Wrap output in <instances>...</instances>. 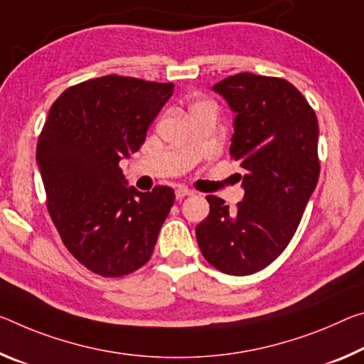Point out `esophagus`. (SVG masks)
Returning a JSON list of instances; mask_svg holds the SVG:
<instances>
[{"mask_svg":"<svg viewBox=\"0 0 364 364\" xmlns=\"http://www.w3.org/2000/svg\"><path fill=\"white\" fill-rule=\"evenodd\" d=\"M175 194H176V199H183V198H186V196H191L193 191H189V189H186V188H180V189H176Z\"/></svg>","mask_w":364,"mask_h":364,"instance_id":"esophagus-1","label":"esophagus"}]
</instances>
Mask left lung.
I'll use <instances>...</instances> for the list:
<instances>
[{"label":"left lung","mask_w":364,"mask_h":364,"mask_svg":"<svg viewBox=\"0 0 364 364\" xmlns=\"http://www.w3.org/2000/svg\"><path fill=\"white\" fill-rule=\"evenodd\" d=\"M235 112L230 155L246 170L235 209L207 196L210 212L196 227L205 261L228 275H251L274 262L295 235L319 180L314 109L280 77L240 73L212 87Z\"/></svg>","instance_id":"1"}]
</instances>
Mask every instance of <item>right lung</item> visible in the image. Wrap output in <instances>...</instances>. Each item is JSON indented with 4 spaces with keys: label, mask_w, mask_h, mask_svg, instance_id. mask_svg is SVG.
Segmentation results:
<instances>
[{
    "label": "right lung",
    "mask_w": 364,
    "mask_h": 364,
    "mask_svg": "<svg viewBox=\"0 0 364 364\" xmlns=\"http://www.w3.org/2000/svg\"><path fill=\"white\" fill-rule=\"evenodd\" d=\"M173 85L103 76L58 97L37 142L51 220L68 251L92 272L123 277L141 269L175 203V191L126 186L119 160L141 149Z\"/></svg>",
    "instance_id": "1"
}]
</instances>
